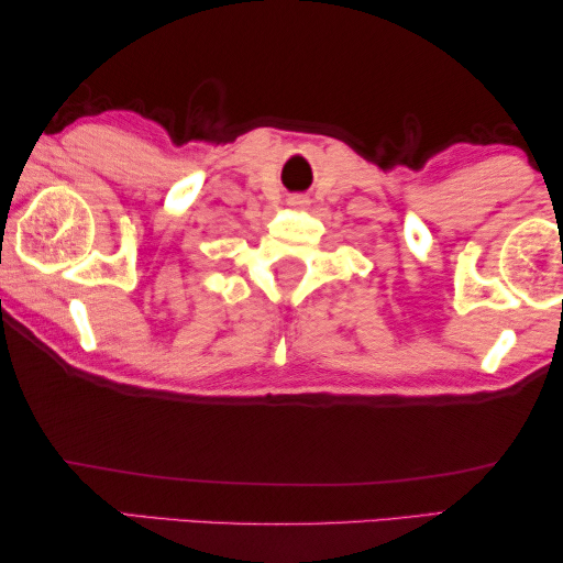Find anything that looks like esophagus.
<instances>
[{
	"label": "esophagus",
	"instance_id": "obj_1",
	"mask_svg": "<svg viewBox=\"0 0 563 563\" xmlns=\"http://www.w3.org/2000/svg\"><path fill=\"white\" fill-rule=\"evenodd\" d=\"M289 205H291V207H307L309 199L303 197V195H294V197L289 199Z\"/></svg>",
	"mask_w": 563,
	"mask_h": 563
}]
</instances>
